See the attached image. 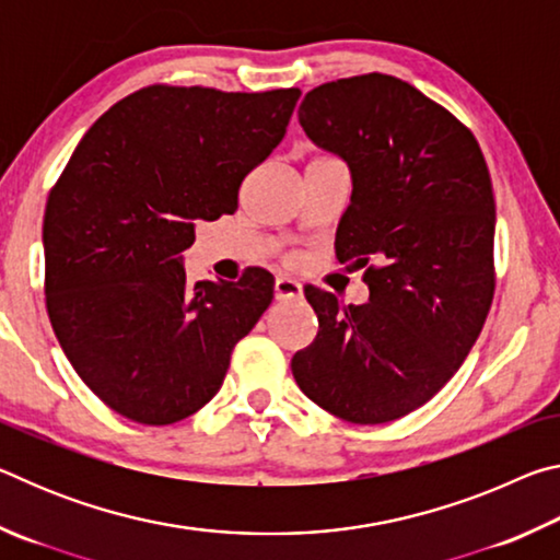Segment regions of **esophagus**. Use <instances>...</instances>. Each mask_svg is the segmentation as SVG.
Returning <instances> with one entry per match:
<instances>
[{
  "mask_svg": "<svg viewBox=\"0 0 560 560\" xmlns=\"http://www.w3.org/2000/svg\"><path fill=\"white\" fill-rule=\"evenodd\" d=\"M301 283L289 277H279L277 283H273V296H277V301H296L301 299Z\"/></svg>",
  "mask_w": 560,
  "mask_h": 560,
  "instance_id": "34e87169",
  "label": "esophagus"
}]
</instances>
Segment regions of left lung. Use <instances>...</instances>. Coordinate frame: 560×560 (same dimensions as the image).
I'll use <instances>...</instances> for the list:
<instances>
[{"label":"left lung","instance_id":"1","mask_svg":"<svg viewBox=\"0 0 560 560\" xmlns=\"http://www.w3.org/2000/svg\"><path fill=\"white\" fill-rule=\"evenodd\" d=\"M299 122L353 177L336 257L365 269L368 303L306 287L314 343L291 358L308 400L355 424L400 420L438 395L494 299L497 207L477 138L395 75L306 93Z\"/></svg>","mask_w":560,"mask_h":560}]
</instances>
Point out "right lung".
I'll use <instances>...</instances> for the list:
<instances>
[{"instance_id":"add662e5","label":"right lung","mask_w":560,"mask_h":560,"mask_svg":"<svg viewBox=\"0 0 560 560\" xmlns=\"http://www.w3.org/2000/svg\"><path fill=\"white\" fill-rule=\"evenodd\" d=\"M299 89L148 86L93 122L44 214L46 311L73 371L110 410L173 424L212 400L273 277L187 283L195 224L236 210L281 143Z\"/></svg>"}]
</instances>
